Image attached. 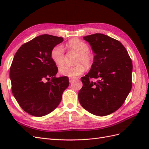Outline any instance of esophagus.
<instances>
[{
    "instance_id": "34e87169",
    "label": "esophagus",
    "mask_w": 149,
    "mask_h": 149,
    "mask_svg": "<svg viewBox=\"0 0 149 149\" xmlns=\"http://www.w3.org/2000/svg\"><path fill=\"white\" fill-rule=\"evenodd\" d=\"M74 80H75V79H74V78H69V81H70V83L73 82Z\"/></svg>"
}]
</instances>
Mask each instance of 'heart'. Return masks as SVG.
<instances>
[{"label": "heart", "instance_id": "1", "mask_svg": "<svg viewBox=\"0 0 149 149\" xmlns=\"http://www.w3.org/2000/svg\"><path fill=\"white\" fill-rule=\"evenodd\" d=\"M67 48L69 50L78 53L76 58L74 66H63L61 67L59 72L60 74L70 78H76L85 71V66L90 68L94 62V58L89 52V47L88 44L79 39L70 40L67 43ZM51 58L55 64L61 66L64 63L65 49L61 45H56L51 51Z\"/></svg>", "mask_w": 149, "mask_h": 149}]
</instances>
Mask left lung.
Instances as JSON below:
<instances>
[{"instance_id": "1", "label": "left lung", "mask_w": 149, "mask_h": 149, "mask_svg": "<svg viewBox=\"0 0 149 149\" xmlns=\"http://www.w3.org/2000/svg\"><path fill=\"white\" fill-rule=\"evenodd\" d=\"M83 38L96 55L91 70L81 78L79 101L90 113L109 115L122 106L131 90V58L123 45L109 36L95 33Z\"/></svg>"}]
</instances>
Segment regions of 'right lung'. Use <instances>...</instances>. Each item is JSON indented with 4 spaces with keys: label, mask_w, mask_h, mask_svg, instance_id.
Masks as SVG:
<instances>
[{
    "label": "right lung",
    "mask_w": 149,
    "mask_h": 149,
    "mask_svg": "<svg viewBox=\"0 0 149 149\" xmlns=\"http://www.w3.org/2000/svg\"><path fill=\"white\" fill-rule=\"evenodd\" d=\"M63 40L40 35L22 45L13 57L10 68L12 92L22 109L31 116L42 117L55 110L68 87L67 76L55 78L58 68L51 58L52 48Z\"/></svg>",
    "instance_id": "1"
}]
</instances>
